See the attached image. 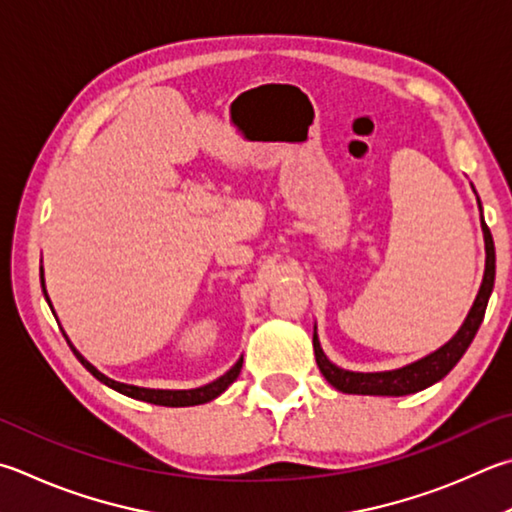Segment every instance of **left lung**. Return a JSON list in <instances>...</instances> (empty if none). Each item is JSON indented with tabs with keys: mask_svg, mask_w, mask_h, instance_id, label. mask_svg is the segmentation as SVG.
<instances>
[{
	"mask_svg": "<svg viewBox=\"0 0 512 512\" xmlns=\"http://www.w3.org/2000/svg\"><path fill=\"white\" fill-rule=\"evenodd\" d=\"M479 201V199H477ZM481 208V203H479ZM483 239H486V273H483V282L477 293V300L472 304L463 327L457 331L448 345H443L439 351L430 353L421 360L412 362V365L394 369V371H378V374H358V371H347L340 369L329 362L324 356V351L318 342V336L313 331V349H315V362L322 371V376L329 380V383L338 389V392L345 394H369V396H405L421 392V389L434 385L436 380L450 374V369L457 365L463 353L470 347L472 338L477 336L479 324L486 315L488 297L492 293V284H495V244H492L490 228L483 224Z\"/></svg>",
	"mask_w": 512,
	"mask_h": 512,
	"instance_id": "1",
	"label": "left lung"
}]
</instances>
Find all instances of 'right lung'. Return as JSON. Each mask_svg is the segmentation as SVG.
<instances>
[{
    "mask_svg": "<svg viewBox=\"0 0 512 512\" xmlns=\"http://www.w3.org/2000/svg\"><path fill=\"white\" fill-rule=\"evenodd\" d=\"M67 338V336H64ZM69 342V340H67ZM71 351L76 353V358L85 365V369L89 371L91 376H96L100 383H105L107 387L116 389V392L125 394L129 398H136V401H145V403H154V405H163V407H190V405H201V403H208L212 398H217L221 392H226V387L232 383V380H237L239 371H241V362L244 360H237V365L232 367L228 374L221 376L215 383H210L206 387H199V389H181V392H170V389H145V387H134V385H125V383H116V380L107 378L105 374H100V371L87 362L85 358L80 356L76 351V347L69 342Z\"/></svg>",
    "mask_w": 512,
    "mask_h": 512,
    "instance_id": "right-lung-1",
    "label": "right lung"
}]
</instances>
